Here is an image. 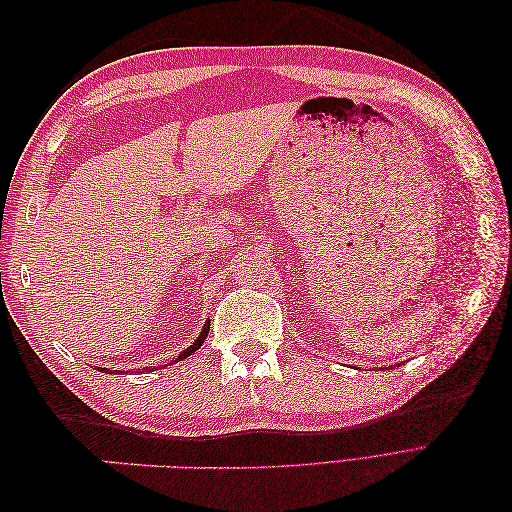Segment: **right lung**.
I'll return each instance as SVG.
<instances>
[{"mask_svg": "<svg viewBox=\"0 0 512 512\" xmlns=\"http://www.w3.org/2000/svg\"><path fill=\"white\" fill-rule=\"evenodd\" d=\"M207 333H209V322H205V327H203V333H200L198 335V339H196V342L190 346V348H185L179 356H177V359L173 361V363H177V361H181V359H185V356H190L192 352H196L200 346H203L205 344V339H207Z\"/></svg>", "mask_w": 512, "mask_h": 512, "instance_id": "add662e5", "label": "right lung"}]
</instances>
